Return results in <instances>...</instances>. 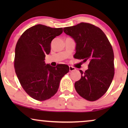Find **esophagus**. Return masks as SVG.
Masks as SVG:
<instances>
[{
  "label": "esophagus",
  "instance_id": "1",
  "mask_svg": "<svg viewBox=\"0 0 128 128\" xmlns=\"http://www.w3.org/2000/svg\"><path fill=\"white\" fill-rule=\"evenodd\" d=\"M75 68L72 67V66H69V70L70 72H72L73 70H74Z\"/></svg>",
  "mask_w": 128,
  "mask_h": 128
}]
</instances>
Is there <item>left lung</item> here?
I'll use <instances>...</instances> for the list:
<instances>
[{"label": "left lung", "instance_id": "left-lung-1", "mask_svg": "<svg viewBox=\"0 0 128 128\" xmlns=\"http://www.w3.org/2000/svg\"><path fill=\"white\" fill-rule=\"evenodd\" d=\"M64 31L76 43L74 58L89 63L84 72L80 70L82 77L75 82V89L87 100H97L106 92L114 76V55L111 44L100 28L86 22L64 27Z\"/></svg>", "mask_w": 128, "mask_h": 128}]
</instances>
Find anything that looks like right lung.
Returning <instances> with one entry per match:
<instances>
[{
	"label": "right lung",
	"mask_w": 128,
	"mask_h": 128,
	"mask_svg": "<svg viewBox=\"0 0 128 128\" xmlns=\"http://www.w3.org/2000/svg\"><path fill=\"white\" fill-rule=\"evenodd\" d=\"M62 32V28L37 24L24 31L17 42L16 73L25 92L36 100H46L55 95L61 78L69 71L67 64L53 67L44 61L52 41Z\"/></svg>",
	"instance_id": "1"
}]
</instances>
